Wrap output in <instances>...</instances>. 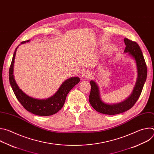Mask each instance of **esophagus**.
Listing matches in <instances>:
<instances>
[{
	"label": "esophagus",
	"mask_w": 154,
	"mask_h": 154,
	"mask_svg": "<svg viewBox=\"0 0 154 154\" xmlns=\"http://www.w3.org/2000/svg\"><path fill=\"white\" fill-rule=\"evenodd\" d=\"M82 77L84 79H88L91 77V72L89 71L85 70L82 73Z\"/></svg>",
	"instance_id": "1"
}]
</instances>
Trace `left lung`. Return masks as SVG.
<instances>
[{
	"instance_id": "left-lung-1",
	"label": "left lung",
	"mask_w": 154,
	"mask_h": 154,
	"mask_svg": "<svg viewBox=\"0 0 154 154\" xmlns=\"http://www.w3.org/2000/svg\"><path fill=\"white\" fill-rule=\"evenodd\" d=\"M126 46L124 53L133 58L136 63L137 69V79L135 85L131 94L124 101L117 103H107L100 98V91L97 83L91 80V92L89 101L91 105L96 110L105 115H113L125 112L132 107L140 96L144 85L147 78V66L143 55V52L136 42L124 38Z\"/></svg>"
}]
</instances>
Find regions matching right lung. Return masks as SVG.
I'll list each match as a JSON object with an SVG mask.
<instances>
[{
    "instance_id": "1",
    "label": "right lung",
    "mask_w": 154,
    "mask_h": 154,
    "mask_svg": "<svg viewBox=\"0 0 154 154\" xmlns=\"http://www.w3.org/2000/svg\"><path fill=\"white\" fill-rule=\"evenodd\" d=\"M29 41L30 40L23 41L20 44L23 45ZM19 46L14 51L9 69L10 83L17 99L26 109L34 115L46 116L55 114L62 108L68 94L75 85L79 83L80 79L77 77H72L66 80L60 86L58 91L52 96L48 99H39L28 96L19 88L13 75L16 53Z\"/></svg>"
}]
</instances>
